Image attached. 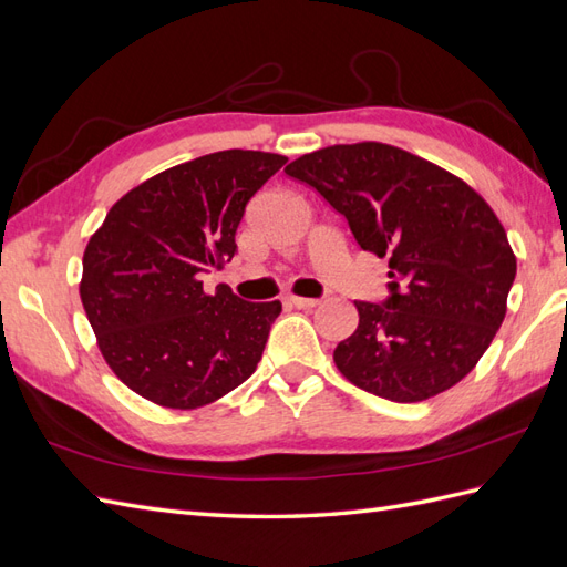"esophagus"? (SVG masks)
Returning <instances> with one entry per match:
<instances>
[{
    "label": "esophagus",
    "mask_w": 567,
    "mask_h": 567,
    "mask_svg": "<svg viewBox=\"0 0 567 567\" xmlns=\"http://www.w3.org/2000/svg\"><path fill=\"white\" fill-rule=\"evenodd\" d=\"M287 303L295 309H313L318 307V299H309V297H287Z\"/></svg>",
    "instance_id": "1"
}]
</instances>
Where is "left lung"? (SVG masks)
Here are the masks:
<instances>
[{"mask_svg": "<svg viewBox=\"0 0 567 567\" xmlns=\"http://www.w3.org/2000/svg\"><path fill=\"white\" fill-rule=\"evenodd\" d=\"M316 188L357 244L388 256V299L354 301L359 326L336 347L347 381L393 402L453 388L505 318L517 260L472 186L395 145H328L285 167Z\"/></svg>", "mask_w": 567, "mask_h": 567, "instance_id": "obj_1", "label": "left lung"}]
</instances>
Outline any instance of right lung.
<instances>
[{
    "mask_svg": "<svg viewBox=\"0 0 567 567\" xmlns=\"http://www.w3.org/2000/svg\"><path fill=\"white\" fill-rule=\"evenodd\" d=\"M285 155L220 151L138 184L83 254L81 301L117 379L169 410H196L256 371L280 301H244L203 272L237 254L246 203Z\"/></svg>",
    "mask_w": 567,
    "mask_h": 567,
    "instance_id": "add662e5",
    "label": "right lung"
}]
</instances>
